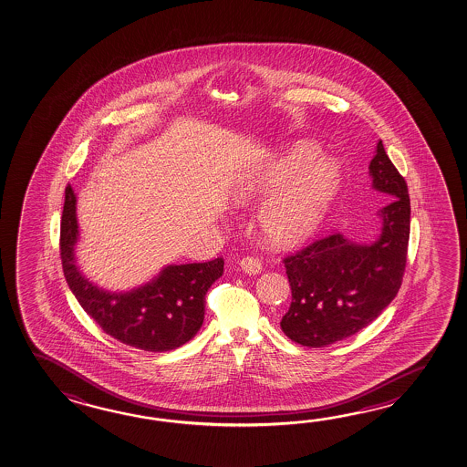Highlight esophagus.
<instances>
[{"label":"esophagus","instance_id":"esophagus-1","mask_svg":"<svg viewBox=\"0 0 467 467\" xmlns=\"http://www.w3.org/2000/svg\"><path fill=\"white\" fill-rule=\"evenodd\" d=\"M239 265H241V269L244 270L245 274H249V275H255V274H261L262 264L259 259H255V257H243L241 261H239Z\"/></svg>","mask_w":467,"mask_h":467}]
</instances>
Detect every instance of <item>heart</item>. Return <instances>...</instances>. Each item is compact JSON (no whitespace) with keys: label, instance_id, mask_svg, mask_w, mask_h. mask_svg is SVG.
Instances as JSON below:
<instances>
[{"label":"heart","instance_id":"1","mask_svg":"<svg viewBox=\"0 0 467 467\" xmlns=\"http://www.w3.org/2000/svg\"><path fill=\"white\" fill-rule=\"evenodd\" d=\"M319 154L311 142H294L237 185V205L281 190L264 203L257 216L262 236L270 244H302L323 222L339 187V171L333 161L319 159Z\"/></svg>","mask_w":467,"mask_h":467}]
</instances>
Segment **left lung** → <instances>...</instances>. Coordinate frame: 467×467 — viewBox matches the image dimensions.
Here are the masks:
<instances>
[{
    "mask_svg": "<svg viewBox=\"0 0 467 467\" xmlns=\"http://www.w3.org/2000/svg\"><path fill=\"white\" fill-rule=\"evenodd\" d=\"M368 173L372 189L389 198L377 213L382 222L379 239L358 244L335 233L284 259L292 303L280 327L295 343L323 348L356 335L400 288L409 249V187L382 140Z\"/></svg>",
    "mask_w": 467,
    "mask_h": 467,
    "instance_id": "1",
    "label": "left lung"
}]
</instances>
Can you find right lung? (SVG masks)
<instances>
[{"label": "right lung", "mask_w": 467, "mask_h": 467, "mask_svg": "<svg viewBox=\"0 0 467 467\" xmlns=\"http://www.w3.org/2000/svg\"><path fill=\"white\" fill-rule=\"evenodd\" d=\"M77 241V197L68 185L60 222V259L67 284L83 310L107 335L144 351H171L197 335L205 318L206 292L223 275L222 257L167 265L144 285L130 292H107L78 269Z\"/></svg>", "instance_id": "1"}]
</instances>
